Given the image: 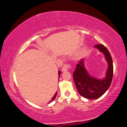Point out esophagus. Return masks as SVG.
<instances>
[{
	"label": "esophagus",
	"mask_w": 127,
	"mask_h": 127,
	"mask_svg": "<svg viewBox=\"0 0 127 127\" xmlns=\"http://www.w3.org/2000/svg\"><path fill=\"white\" fill-rule=\"evenodd\" d=\"M70 68H71V65H69V64H65V65L63 66V67H62V72H65L66 71V70H67Z\"/></svg>",
	"instance_id": "obj_1"
}]
</instances>
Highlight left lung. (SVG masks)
Instances as JSON below:
<instances>
[{
	"label": "left lung",
	"instance_id": "1",
	"mask_svg": "<svg viewBox=\"0 0 127 127\" xmlns=\"http://www.w3.org/2000/svg\"><path fill=\"white\" fill-rule=\"evenodd\" d=\"M95 47L104 54L108 63L106 77L98 79L90 76L85 68L84 60L79 61L73 74L74 82L79 93L88 99H96L104 94L110 88L113 76V60L108 49L102 44H97Z\"/></svg>",
	"mask_w": 127,
	"mask_h": 127
}]
</instances>
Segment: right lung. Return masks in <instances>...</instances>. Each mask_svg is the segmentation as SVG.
I'll list each match as a JSON object with an SVG mask.
<instances>
[{"mask_svg": "<svg viewBox=\"0 0 127 127\" xmlns=\"http://www.w3.org/2000/svg\"><path fill=\"white\" fill-rule=\"evenodd\" d=\"M60 75H61V71H60V70H59V71H58V78L60 76ZM57 92L55 93V95H54V96L52 97V98H51V101H50V102H49V103H51V102H52V101H54V100H55L56 96H57Z\"/></svg>", "mask_w": 127, "mask_h": 127, "instance_id": "1", "label": "right lung"}]
</instances>
